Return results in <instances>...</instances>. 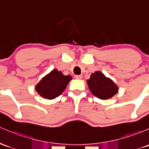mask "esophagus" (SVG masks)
<instances>
[{
  "label": "esophagus",
  "mask_w": 149,
  "mask_h": 149,
  "mask_svg": "<svg viewBox=\"0 0 149 149\" xmlns=\"http://www.w3.org/2000/svg\"><path fill=\"white\" fill-rule=\"evenodd\" d=\"M75 78L76 79H82V76L81 75H76V76H75Z\"/></svg>",
  "instance_id": "esophagus-1"
}]
</instances>
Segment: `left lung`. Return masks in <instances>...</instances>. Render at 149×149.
<instances>
[{"mask_svg": "<svg viewBox=\"0 0 149 149\" xmlns=\"http://www.w3.org/2000/svg\"><path fill=\"white\" fill-rule=\"evenodd\" d=\"M87 84L91 92L100 99L106 100L112 98L118 91L116 84L101 71L92 73Z\"/></svg>", "mask_w": 149, "mask_h": 149, "instance_id": "8db88e82", "label": "left lung"}]
</instances>
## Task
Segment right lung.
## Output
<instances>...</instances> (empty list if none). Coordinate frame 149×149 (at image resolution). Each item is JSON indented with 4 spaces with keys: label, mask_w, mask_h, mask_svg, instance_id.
<instances>
[{
    "label": "right lung",
    "mask_w": 149,
    "mask_h": 149,
    "mask_svg": "<svg viewBox=\"0 0 149 149\" xmlns=\"http://www.w3.org/2000/svg\"><path fill=\"white\" fill-rule=\"evenodd\" d=\"M71 80L72 77L69 75L65 76L57 69H54L42 78L35 89L42 98L54 99L61 94Z\"/></svg>",
    "instance_id": "1"
}]
</instances>
